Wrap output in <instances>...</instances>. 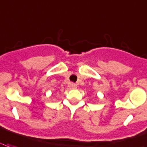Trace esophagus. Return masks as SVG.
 I'll return each mask as SVG.
<instances>
[{"mask_svg": "<svg viewBox=\"0 0 147 147\" xmlns=\"http://www.w3.org/2000/svg\"><path fill=\"white\" fill-rule=\"evenodd\" d=\"M70 86H71V88H73V89H76L77 88V85L75 83H71L70 84Z\"/></svg>", "mask_w": 147, "mask_h": 147, "instance_id": "esophagus-1", "label": "esophagus"}]
</instances>
